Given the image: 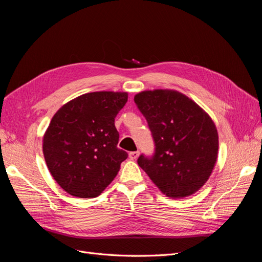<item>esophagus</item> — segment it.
<instances>
[{"label": "esophagus", "instance_id": "esophagus-1", "mask_svg": "<svg viewBox=\"0 0 262 262\" xmlns=\"http://www.w3.org/2000/svg\"><path fill=\"white\" fill-rule=\"evenodd\" d=\"M139 154H140L139 150H134V152H130L129 153V157L131 158V160H137Z\"/></svg>", "mask_w": 262, "mask_h": 262}]
</instances>
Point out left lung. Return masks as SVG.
<instances>
[{
	"instance_id": "left-lung-1",
	"label": "left lung",
	"mask_w": 262,
	"mask_h": 262,
	"mask_svg": "<svg viewBox=\"0 0 262 262\" xmlns=\"http://www.w3.org/2000/svg\"><path fill=\"white\" fill-rule=\"evenodd\" d=\"M134 102L146 119L155 146L153 155L139 156L140 167L167 196L198 191L217 158L219 136L211 118L175 91L142 92Z\"/></svg>"
}]
</instances>
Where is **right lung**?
<instances>
[{"label": "right lung", "mask_w": 262, "mask_h": 262, "mask_svg": "<svg viewBox=\"0 0 262 262\" xmlns=\"http://www.w3.org/2000/svg\"><path fill=\"white\" fill-rule=\"evenodd\" d=\"M126 101V93L94 92L69 101L53 116L43 137V155L54 180L71 195H99L128 157L117 146L115 126Z\"/></svg>", "instance_id": "1"}]
</instances>
